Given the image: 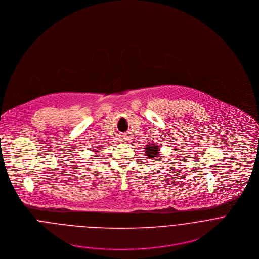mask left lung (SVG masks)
I'll return each mask as SVG.
<instances>
[{
    "label": "left lung",
    "instance_id": "8db88e82",
    "mask_svg": "<svg viewBox=\"0 0 259 259\" xmlns=\"http://www.w3.org/2000/svg\"><path fill=\"white\" fill-rule=\"evenodd\" d=\"M159 149H160V148L158 147V145H148V146L146 147L145 151H146L148 157H149V159H153V158H155L157 155H159V153H160Z\"/></svg>",
    "mask_w": 259,
    "mask_h": 259
}]
</instances>
